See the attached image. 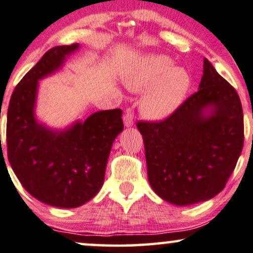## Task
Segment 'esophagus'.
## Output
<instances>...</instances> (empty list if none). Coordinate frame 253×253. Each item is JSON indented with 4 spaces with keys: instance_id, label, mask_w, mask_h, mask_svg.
<instances>
[{
    "instance_id": "34e87169",
    "label": "esophagus",
    "mask_w": 253,
    "mask_h": 253,
    "mask_svg": "<svg viewBox=\"0 0 253 253\" xmlns=\"http://www.w3.org/2000/svg\"><path fill=\"white\" fill-rule=\"evenodd\" d=\"M124 124L126 127H130L134 124V113L130 108H128V110L126 111V113H125Z\"/></svg>"
}]
</instances>
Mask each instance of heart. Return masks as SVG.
<instances>
[{"instance_id":"obj_1","label":"heart","mask_w":253,"mask_h":253,"mask_svg":"<svg viewBox=\"0 0 253 253\" xmlns=\"http://www.w3.org/2000/svg\"><path fill=\"white\" fill-rule=\"evenodd\" d=\"M165 55H150L137 62L127 72L125 83L130 91L147 89L141 100V112L153 120L171 116L184 101L190 87V76Z\"/></svg>"}]
</instances>
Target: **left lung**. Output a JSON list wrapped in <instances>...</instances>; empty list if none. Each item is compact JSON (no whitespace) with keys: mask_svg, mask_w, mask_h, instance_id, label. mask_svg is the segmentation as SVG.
<instances>
[{"mask_svg":"<svg viewBox=\"0 0 253 253\" xmlns=\"http://www.w3.org/2000/svg\"><path fill=\"white\" fill-rule=\"evenodd\" d=\"M136 127L150 187L175 206L203 202L224 189L244 143L239 95L207 58L196 93L165 120H140Z\"/></svg>","mask_w":253,"mask_h":253,"instance_id":"8db88e82","label":"left lung"}]
</instances>
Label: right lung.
<instances>
[{
	"instance_id": "right-lung-1",
	"label": "right lung",
	"mask_w": 253,
	"mask_h": 253,
	"mask_svg": "<svg viewBox=\"0 0 253 253\" xmlns=\"http://www.w3.org/2000/svg\"><path fill=\"white\" fill-rule=\"evenodd\" d=\"M78 47L76 43L46 51L16 86L8 107L7 153L12 170L31 196L58 208L81 207L97 195L112 145L124 129L120 108L95 112L62 132L37 123L38 81L57 71Z\"/></svg>"
}]
</instances>
